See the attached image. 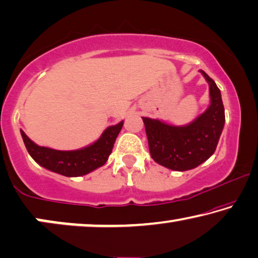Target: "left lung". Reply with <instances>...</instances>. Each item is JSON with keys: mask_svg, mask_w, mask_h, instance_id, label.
Masks as SVG:
<instances>
[{"mask_svg": "<svg viewBox=\"0 0 258 258\" xmlns=\"http://www.w3.org/2000/svg\"><path fill=\"white\" fill-rule=\"evenodd\" d=\"M210 84L211 106L191 124L169 125L158 120L142 117L152 159L174 171H187L214 154L225 125L221 93L214 80L201 71Z\"/></svg>", "mask_w": 258, "mask_h": 258, "instance_id": "1", "label": "left lung"}]
</instances>
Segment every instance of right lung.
I'll list each match as a JSON object with an SVG mask.
<instances>
[{
  "instance_id": "right-lung-1",
  "label": "right lung",
  "mask_w": 258,
  "mask_h": 258,
  "mask_svg": "<svg viewBox=\"0 0 258 258\" xmlns=\"http://www.w3.org/2000/svg\"><path fill=\"white\" fill-rule=\"evenodd\" d=\"M122 125L123 122H120L116 125L109 126L94 144L76 151H59L39 147L25 135L23 130H21V135L29 155L39 165L66 177H80L92 172L107 162Z\"/></svg>"
}]
</instances>
